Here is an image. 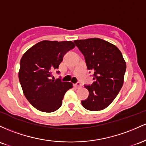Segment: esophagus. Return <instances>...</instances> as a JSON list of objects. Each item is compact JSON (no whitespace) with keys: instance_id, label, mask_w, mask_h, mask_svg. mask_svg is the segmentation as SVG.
<instances>
[{"instance_id":"obj_1","label":"esophagus","mask_w":146,"mask_h":146,"mask_svg":"<svg viewBox=\"0 0 146 146\" xmlns=\"http://www.w3.org/2000/svg\"><path fill=\"white\" fill-rule=\"evenodd\" d=\"M74 87L76 88H80L81 87V84L80 83H77L76 84H74Z\"/></svg>"}]
</instances>
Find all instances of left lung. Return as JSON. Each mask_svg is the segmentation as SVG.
Masks as SVG:
<instances>
[{
  "mask_svg": "<svg viewBox=\"0 0 146 146\" xmlns=\"http://www.w3.org/2000/svg\"><path fill=\"white\" fill-rule=\"evenodd\" d=\"M84 55L87 68L94 72L91 86H85L89 96L82 106L90 111L102 110L109 106L121 89L126 63L120 50L110 42L92 38L74 41Z\"/></svg>",
  "mask_w": 146,
  "mask_h": 146,
  "instance_id": "obj_1",
  "label": "left lung"
}]
</instances>
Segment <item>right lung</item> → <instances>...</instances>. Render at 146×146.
I'll return each mask as SVG.
<instances>
[{
    "label": "right lung",
    "instance_id": "1",
    "mask_svg": "<svg viewBox=\"0 0 146 146\" xmlns=\"http://www.w3.org/2000/svg\"><path fill=\"white\" fill-rule=\"evenodd\" d=\"M74 47L72 41L42 40L30 47L21 58L19 81L26 99L38 110H57L65 92L73 88L70 82L52 79V72L58 69L64 55Z\"/></svg>",
    "mask_w": 146,
    "mask_h": 146
}]
</instances>
